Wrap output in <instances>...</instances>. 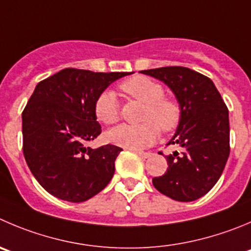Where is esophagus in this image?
<instances>
[{"label": "esophagus", "mask_w": 251, "mask_h": 251, "mask_svg": "<svg viewBox=\"0 0 251 251\" xmlns=\"http://www.w3.org/2000/svg\"><path fill=\"white\" fill-rule=\"evenodd\" d=\"M134 152L138 155V156L142 157V159H148V157H149L150 155H151V154H150V152H142V151H134Z\"/></svg>", "instance_id": "obj_1"}]
</instances>
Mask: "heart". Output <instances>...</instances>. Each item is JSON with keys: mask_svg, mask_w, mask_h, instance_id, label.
<instances>
[{"mask_svg": "<svg viewBox=\"0 0 251 251\" xmlns=\"http://www.w3.org/2000/svg\"><path fill=\"white\" fill-rule=\"evenodd\" d=\"M124 94L145 104L138 126L122 124L107 133V139L114 145L130 150H142L150 147L159 137V128L164 133L176 129L181 119L180 104L173 99L164 97L163 86L147 76H134L121 85ZM95 114L100 122L113 124L119 119V103L116 94L104 90L95 101Z\"/></svg>", "mask_w": 251, "mask_h": 251, "instance_id": "1", "label": "heart"}]
</instances>
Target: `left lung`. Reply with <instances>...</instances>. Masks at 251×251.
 Returning a JSON list of instances; mask_svg holds the SVG:
<instances>
[{"label": "left lung", "mask_w": 251, "mask_h": 251, "mask_svg": "<svg viewBox=\"0 0 251 251\" xmlns=\"http://www.w3.org/2000/svg\"><path fill=\"white\" fill-rule=\"evenodd\" d=\"M142 74L163 81L175 95L181 119L169 144L181 152L168 155V170L152 178L159 192L180 202L206 195L224 170L229 151V112L213 81L182 66L150 69Z\"/></svg>", "instance_id": "1"}]
</instances>
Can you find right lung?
Segmentation results:
<instances>
[{"mask_svg": "<svg viewBox=\"0 0 251 251\" xmlns=\"http://www.w3.org/2000/svg\"><path fill=\"white\" fill-rule=\"evenodd\" d=\"M133 73L68 68L40 81L22 113L23 154L29 170L56 199L83 202L101 192L122 149L87 143L101 134L95 101L112 82Z\"/></svg>", "mask_w": 251, "mask_h": 251, "instance_id": "1", "label": "right lung"}]
</instances>
